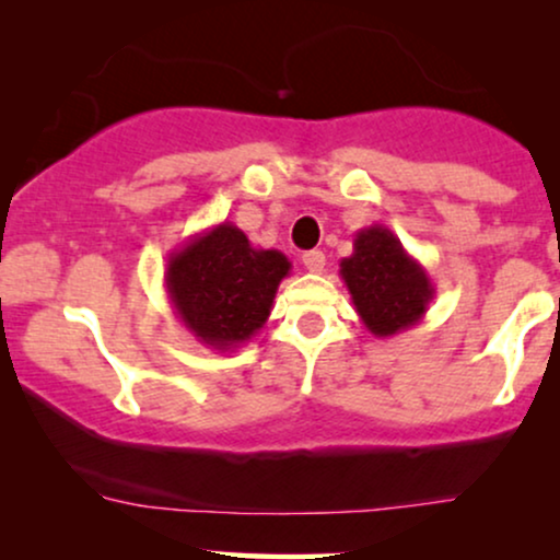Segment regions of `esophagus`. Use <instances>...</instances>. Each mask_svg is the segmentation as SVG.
<instances>
[{
  "instance_id": "1",
  "label": "esophagus",
  "mask_w": 560,
  "mask_h": 560,
  "mask_svg": "<svg viewBox=\"0 0 560 560\" xmlns=\"http://www.w3.org/2000/svg\"><path fill=\"white\" fill-rule=\"evenodd\" d=\"M302 262H305V268L311 273H320L326 266V255L320 253V249H307V253L302 255Z\"/></svg>"
}]
</instances>
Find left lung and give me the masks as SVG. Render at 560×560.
<instances>
[{"label":"left lung","instance_id":"left-lung-1","mask_svg":"<svg viewBox=\"0 0 560 560\" xmlns=\"http://www.w3.org/2000/svg\"><path fill=\"white\" fill-rule=\"evenodd\" d=\"M339 276L363 326L378 339L419 326L434 300L427 268L378 223L358 231L352 255L339 262Z\"/></svg>","mask_w":560,"mask_h":560}]
</instances>
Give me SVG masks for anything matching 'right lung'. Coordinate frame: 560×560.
<instances>
[{
    "label": "right lung",
    "mask_w": 560,
    "mask_h": 560,
    "mask_svg": "<svg viewBox=\"0 0 560 560\" xmlns=\"http://www.w3.org/2000/svg\"><path fill=\"white\" fill-rule=\"evenodd\" d=\"M289 271L284 253L253 247L242 229L223 221L173 249L165 292L199 345L229 352L262 329Z\"/></svg>",
    "instance_id": "add662e5"
}]
</instances>
